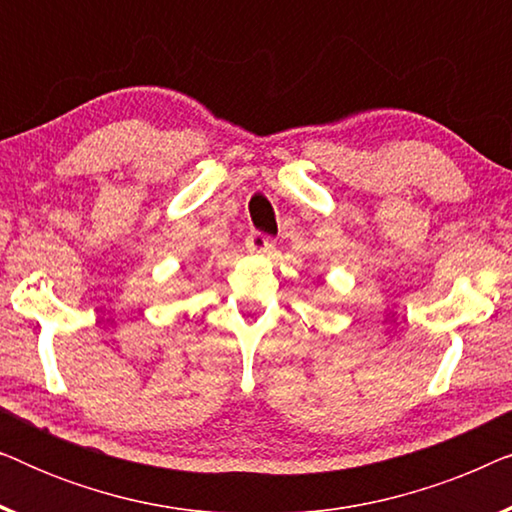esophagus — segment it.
Instances as JSON below:
<instances>
[{
  "label": "esophagus",
  "mask_w": 512,
  "mask_h": 512,
  "mask_svg": "<svg viewBox=\"0 0 512 512\" xmlns=\"http://www.w3.org/2000/svg\"><path fill=\"white\" fill-rule=\"evenodd\" d=\"M244 244H247V249L254 251V254H270V251L275 249V240H272L270 235L258 233V230L249 233L247 240H244Z\"/></svg>",
  "instance_id": "34e87169"
}]
</instances>
